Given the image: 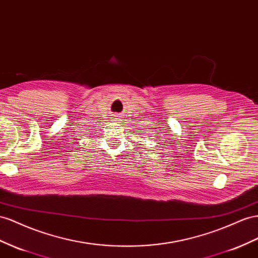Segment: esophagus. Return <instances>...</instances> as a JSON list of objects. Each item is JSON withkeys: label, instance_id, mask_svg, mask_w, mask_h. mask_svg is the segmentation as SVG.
<instances>
[{"label": "esophagus", "instance_id": "obj_1", "mask_svg": "<svg viewBox=\"0 0 258 258\" xmlns=\"http://www.w3.org/2000/svg\"><path fill=\"white\" fill-rule=\"evenodd\" d=\"M116 119H117V118H116Z\"/></svg>", "mask_w": 258, "mask_h": 258}]
</instances>
